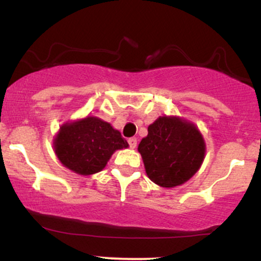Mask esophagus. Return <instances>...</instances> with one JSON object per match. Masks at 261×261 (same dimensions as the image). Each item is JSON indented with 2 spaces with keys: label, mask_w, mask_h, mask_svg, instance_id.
Wrapping results in <instances>:
<instances>
[{
  "label": "esophagus",
  "mask_w": 261,
  "mask_h": 261,
  "mask_svg": "<svg viewBox=\"0 0 261 261\" xmlns=\"http://www.w3.org/2000/svg\"><path fill=\"white\" fill-rule=\"evenodd\" d=\"M128 146H130L131 148H135L137 146V140L135 139V137H131V139H128Z\"/></svg>",
  "instance_id": "esophagus-1"
}]
</instances>
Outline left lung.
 Instances as JSON below:
<instances>
[{
	"instance_id": "left-lung-1",
	"label": "left lung",
	"mask_w": 261,
	"mask_h": 261,
	"mask_svg": "<svg viewBox=\"0 0 261 261\" xmlns=\"http://www.w3.org/2000/svg\"><path fill=\"white\" fill-rule=\"evenodd\" d=\"M139 152L148 178L163 188H173L189 180L200 168L205 142L193 124L162 116L148 126Z\"/></svg>"
}]
</instances>
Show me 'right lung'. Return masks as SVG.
<instances>
[{"instance_id":"right-lung-1","label":"right lung","mask_w":261,"mask_h":261,"mask_svg":"<svg viewBox=\"0 0 261 261\" xmlns=\"http://www.w3.org/2000/svg\"><path fill=\"white\" fill-rule=\"evenodd\" d=\"M54 143L60 162L82 175L100 172L116 149L128 146L118 130L94 116L64 125Z\"/></svg>"}]
</instances>
